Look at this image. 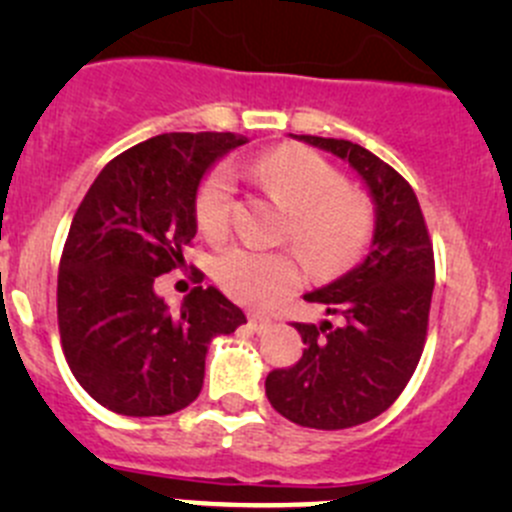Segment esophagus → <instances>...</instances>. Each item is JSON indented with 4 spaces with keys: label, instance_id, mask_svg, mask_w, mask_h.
Wrapping results in <instances>:
<instances>
[{
    "label": "esophagus",
    "instance_id": "obj_1",
    "mask_svg": "<svg viewBox=\"0 0 512 512\" xmlns=\"http://www.w3.org/2000/svg\"><path fill=\"white\" fill-rule=\"evenodd\" d=\"M247 322H250V327L255 329V332H265V329L272 324V319L262 317V314H247Z\"/></svg>",
    "mask_w": 512,
    "mask_h": 512
}]
</instances>
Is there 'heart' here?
<instances>
[{
	"mask_svg": "<svg viewBox=\"0 0 512 512\" xmlns=\"http://www.w3.org/2000/svg\"><path fill=\"white\" fill-rule=\"evenodd\" d=\"M265 185L289 210L285 237L319 272H334L359 260L374 235V205L359 190L344 185V175L302 146H277L252 165ZM235 178L232 170L213 168L195 193V223L208 240H223L232 225ZM215 280L232 299L267 304L302 280L292 252L230 247L215 260Z\"/></svg>",
	"mask_w": 512,
	"mask_h": 512,
	"instance_id": "1",
	"label": "heart"
}]
</instances>
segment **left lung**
<instances>
[{"label": "left lung", "instance_id": "obj_1", "mask_svg": "<svg viewBox=\"0 0 512 512\" xmlns=\"http://www.w3.org/2000/svg\"><path fill=\"white\" fill-rule=\"evenodd\" d=\"M299 141L347 160L361 175L376 208L374 240L354 270L304 294L332 319L294 324L307 349L294 366L267 374L265 394L292 423L339 431L384 414L414 376L436 265L414 188L389 163L342 138Z\"/></svg>", "mask_w": 512, "mask_h": 512}]
</instances>
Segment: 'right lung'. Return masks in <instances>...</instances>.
<instances>
[{"label": "right lung", "instance_id": "obj_1", "mask_svg": "<svg viewBox=\"0 0 512 512\" xmlns=\"http://www.w3.org/2000/svg\"><path fill=\"white\" fill-rule=\"evenodd\" d=\"M242 143L210 131L148 138L98 173L71 220L56 285L61 349L91 399L116 414L168 416L193 404L208 344L245 324L215 287L190 289L178 312L153 289L185 265L203 175Z\"/></svg>", "mask_w": 512, "mask_h": 512}]
</instances>
